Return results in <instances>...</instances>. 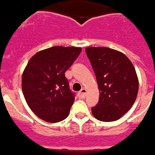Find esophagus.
Here are the masks:
<instances>
[{"label":"esophagus","instance_id":"34e87169","mask_svg":"<svg viewBox=\"0 0 155 155\" xmlns=\"http://www.w3.org/2000/svg\"><path fill=\"white\" fill-rule=\"evenodd\" d=\"M78 96H79L81 98H84V97H86L87 90L85 89V88H83V89L81 90L79 93H78Z\"/></svg>","mask_w":155,"mask_h":155}]
</instances>
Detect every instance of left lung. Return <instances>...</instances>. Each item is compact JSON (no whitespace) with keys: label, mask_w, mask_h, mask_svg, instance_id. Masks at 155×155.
<instances>
[{"label":"left lung","mask_w":155,"mask_h":155,"mask_svg":"<svg viewBox=\"0 0 155 155\" xmlns=\"http://www.w3.org/2000/svg\"><path fill=\"white\" fill-rule=\"evenodd\" d=\"M85 51L100 93L98 103L92 107V114L100 121H116L136 100L139 79L135 68L126 55L114 49L89 47Z\"/></svg>","instance_id":"left-lung-1"}]
</instances>
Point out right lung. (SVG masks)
Returning <instances> with one entry per match:
<instances>
[{
	"instance_id": "right-lung-1",
	"label": "right lung",
	"mask_w": 155,
	"mask_h": 155,
	"mask_svg": "<svg viewBox=\"0 0 155 155\" xmlns=\"http://www.w3.org/2000/svg\"><path fill=\"white\" fill-rule=\"evenodd\" d=\"M82 51L75 47H52L38 51L25 68L21 88L27 105L48 123L65 119L75 100L65 72Z\"/></svg>"
}]
</instances>
